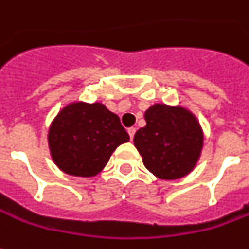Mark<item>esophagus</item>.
<instances>
[{"label": "esophagus", "instance_id": "esophagus-1", "mask_svg": "<svg viewBox=\"0 0 249 249\" xmlns=\"http://www.w3.org/2000/svg\"><path fill=\"white\" fill-rule=\"evenodd\" d=\"M136 127H130L127 130V133H128V136H130V138H131V140H133V138H134V134H136Z\"/></svg>", "mask_w": 249, "mask_h": 249}]
</instances>
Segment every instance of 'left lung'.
<instances>
[{
    "instance_id": "1",
    "label": "left lung",
    "mask_w": 249,
    "mask_h": 249,
    "mask_svg": "<svg viewBox=\"0 0 249 249\" xmlns=\"http://www.w3.org/2000/svg\"><path fill=\"white\" fill-rule=\"evenodd\" d=\"M145 127L134 136L144 166L159 179L174 181L197 166L204 133L196 115L186 107L153 104L145 111Z\"/></svg>"
}]
</instances>
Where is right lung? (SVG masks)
<instances>
[{
  "mask_svg": "<svg viewBox=\"0 0 249 249\" xmlns=\"http://www.w3.org/2000/svg\"><path fill=\"white\" fill-rule=\"evenodd\" d=\"M128 140L119 116L103 103H68L54 116L48 131L54 164L72 177L100 174L113 151Z\"/></svg>",
  "mask_w": 249,
  "mask_h": 249,
  "instance_id": "obj_1",
  "label": "right lung"
}]
</instances>
